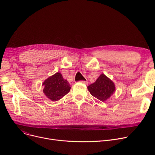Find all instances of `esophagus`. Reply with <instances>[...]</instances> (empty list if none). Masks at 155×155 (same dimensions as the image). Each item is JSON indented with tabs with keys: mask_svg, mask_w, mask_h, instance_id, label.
Listing matches in <instances>:
<instances>
[{
	"mask_svg": "<svg viewBox=\"0 0 155 155\" xmlns=\"http://www.w3.org/2000/svg\"><path fill=\"white\" fill-rule=\"evenodd\" d=\"M80 82H81V83H82V84H88V82H87V81H84V80L80 81Z\"/></svg>",
	"mask_w": 155,
	"mask_h": 155,
	"instance_id": "esophagus-1",
	"label": "esophagus"
}]
</instances>
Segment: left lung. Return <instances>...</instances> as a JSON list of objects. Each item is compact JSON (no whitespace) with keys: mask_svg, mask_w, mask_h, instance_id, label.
Wrapping results in <instances>:
<instances>
[{"mask_svg":"<svg viewBox=\"0 0 155 155\" xmlns=\"http://www.w3.org/2000/svg\"><path fill=\"white\" fill-rule=\"evenodd\" d=\"M87 88L94 97L102 102L109 99L115 91L114 84L104 74H101L94 84Z\"/></svg>","mask_w":155,"mask_h":155,"instance_id":"obj_1","label":"left lung"}]
</instances>
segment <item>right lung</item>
I'll return each mask as SVG.
<instances>
[{
  "mask_svg": "<svg viewBox=\"0 0 155 155\" xmlns=\"http://www.w3.org/2000/svg\"><path fill=\"white\" fill-rule=\"evenodd\" d=\"M43 92L48 98L52 101H58L70 91V85L64 80L60 73H56L47 78L43 84Z\"/></svg>",
  "mask_w": 155,
  "mask_h": 155,
  "instance_id": "right-lung-1",
  "label": "right lung"
}]
</instances>
